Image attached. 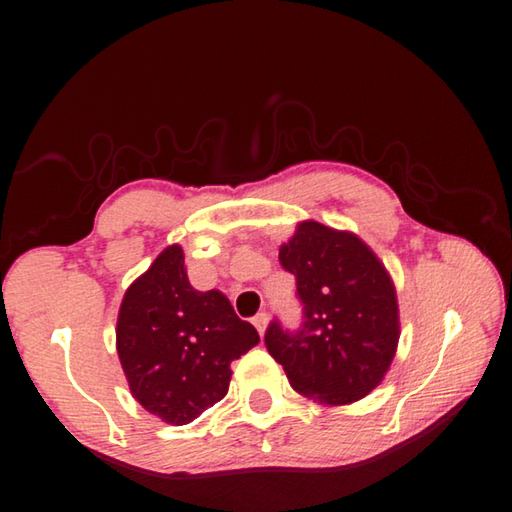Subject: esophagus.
<instances>
[{
	"label": "esophagus",
	"instance_id": "1",
	"mask_svg": "<svg viewBox=\"0 0 512 512\" xmlns=\"http://www.w3.org/2000/svg\"><path fill=\"white\" fill-rule=\"evenodd\" d=\"M267 321H269V316H267L265 312H260V314H256V316L252 318V323H254V327L258 330V334H265Z\"/></svg>",
	"mask_w": 512,
	"mask_h": 512
}]
</instances>
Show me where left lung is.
Listing matches in <instances>:
<instances>
[{
  "mask_svg": "<svg viewBox=\"0 0 512 512\" xmlns=\"http://www.w3.org/2000/svg\"><path fill=\"white\" fill-rule=\"evenodd\" d=\"M278 260L296 276L303 323H269L267 352L305 397L330 406L363 399L383 381L399 343L388 269L359 236L314 220L296 227Z\"/></svg>",
  "mask_w": 512,
  "mask_h": 512,
  "instance_id": "1",
  "label": "left lung"
}]
</instances>
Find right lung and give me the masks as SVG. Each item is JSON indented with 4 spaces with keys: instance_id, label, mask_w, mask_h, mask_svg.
<instances>
[{
    "instance_id": "1",
    "label": "right lung",
    "mask_w": 512,
    "mask_h": 512,
    "mask_svg": "<svg viewBox=\"0 0 512 512\" xmlns=\"http://www.w3.org/2000/svg\"><path fill=\"white\" fill-rule=\"evenodd\" d=\"M229 298L191 287L180 245L162 252L122 298L115 347L131 394L171 426H185L229 390L231 361L258 345Z\"/></svg>"
}]
</instances>
